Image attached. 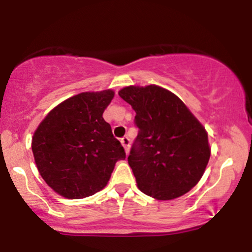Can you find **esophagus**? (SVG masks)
<instances>
[{
    "label": "esophagus",
    "mask_w": 252,
    "mask_h": 252,
    "mask_svg": "<svg viewBox=\"0 0 252 252\" xmlns=\"http://www.w3.org/2000/svg\"><path fill=\"white\" fill-rule=\"evenodd\" d=\"M121 143H122L124 150H126V154H128V153H129V146H130V140H129V138L126 137V136H124L123 138H121Z\"/></svg>",
    "instance_id": "1"
}]
</instances>
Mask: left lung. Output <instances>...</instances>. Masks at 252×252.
Returning a JSON list of instances; mask_svg holds the SVG:
<instances>
[{"instance_id": "1", "label": "left lung", "mask_w": 252, "mask_h": 252, "mask_svg": "<svg viewBox=\"0 0 252 252\" xmlns=\"http://www.w3.org/2000/svg\"><path fill=\"white\" fill-rule=\"evenodd\" d=\"M118 94L136 112L138 134L128 162L138 189L158 200H172L192 189L211 155L201 123L180 98L160 86H126Z\"/></svg>"}]
</instances>
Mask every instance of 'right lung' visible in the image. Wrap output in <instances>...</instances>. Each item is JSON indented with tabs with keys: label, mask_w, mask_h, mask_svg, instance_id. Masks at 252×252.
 <instances>
[{
	"label": "right lung",
	"mask_w": 252,
	"mask_h": 252,
	"mask_svg": "<svg viewBox=\"0 0 252 252\" xmlns=\"http://www.w3.org/2000/svg\"><path fill=\"white\" fill-rule=\"evenodd\" d=\"M115 92H83L48 112L32 140L34 160L58 194L82 199L108 184L115 164L126 158L122 144L103 118Z\"/></svg>",
	"instance_id": "1"
}]
</instances>
